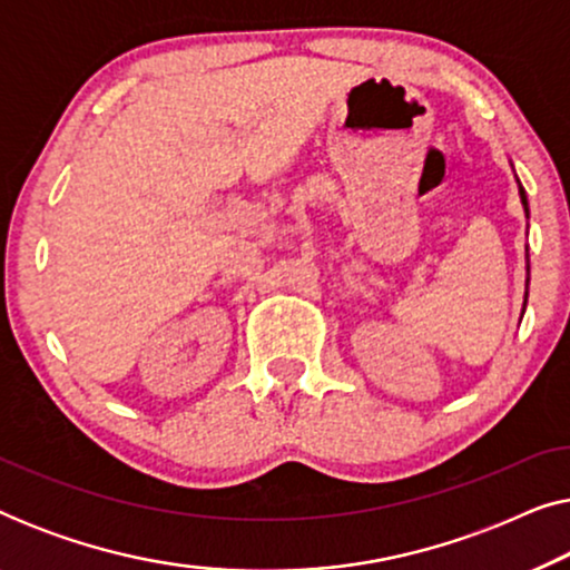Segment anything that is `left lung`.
Masks as SVG:
<instances>
[{"label": "left lung", "instance_id": "obj_1", "mask_svg": "<svg viewBox=\"0 0 570 570\" xmlns=\"http://www.w3.org/2000/svg\"><path fill=\"white\" fill-rule=\"evenodd\" d=\"M519 197H521V205H524V213H527V217H529V202H527V191L521 189V184H519ZM529 283V279H527ZM524 306H527V298H524Z\"/></svg>", "mask_w": 570, "mask_h": 570}]
</instances>
